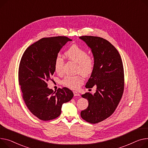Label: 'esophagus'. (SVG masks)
Returning <instances> with one entry per match:
<instances>
[{
	"label": "esophagus",
	"mask_w": 148,
	"mask_h": 148,
	"mask_svg": "<svg viewBox=\"0 0 148 148\" xmlns=\"http://www.w3.org/2000/svg\"><path fill=\"white\" fill-rule=\"evenodd\" d=\"M73 93H74V95L75 96H80V94L78 93L77 92L74 91V92H73Z\"/></svg>",
	"instance_id": "obj_1"
}]
</instances>
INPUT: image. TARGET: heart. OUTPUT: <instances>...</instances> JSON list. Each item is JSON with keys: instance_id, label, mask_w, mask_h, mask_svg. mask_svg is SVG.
Instances as JSON below:
<instances>
[{"instance_id": "obj_1", "label": "heart", "mask_w": 148, "mask_h": 148, "mask_svg": "<svg viewBox=\"0 0 148 148\" xmlns=\"http://www.w3.org/2000/svg\"><path fill=\"white\" fill-rule=\"evenodd\" d=\"M65 56L69 60L77 64V71L84 75H88L92 73L94 68V60L92 56L88 55L87 51L77 45H72L65 52ZM64 60L58 56L55 60L53 67L56 73H61L64 66ZM83 78L80 74L76 75H66L62 81L64 86L71 89H76L83 83Z\"/></svg>"}]
</instances>
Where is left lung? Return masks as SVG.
<instances>
[{"instance_id": "obj_1", "label": "left lung", "mask_w": 148, "mask_h": 148, "mask_svg": "<svg viewBox=\"0 0 148 148\" xmlns=\"http://www.w3.org/2000/svg\"><path fill=\"white\" fill-rule=\"evenodd\" d=\"M80 38L90 47L94 57V68L86 87H97L94 94L82 95L88 105L80 115L86 121L96 124L110 116L120 102L124 88L123 64L116 49L105 39L90 36Z\"/></svg>"}]
</instances>
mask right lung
Here are the masks:
<instances>
[{
	"label": "right lung",
	"instance_id": "1",
	"mask_svg": "<svg viewBox=\"0 0 148 148\" xmlns=\"http://www.w3.org/2000/svg\"><path fill=\"white\" fill-rule=\"evenodd\" d=\"M72 40L65 36L42 38L27 48L20 61L18 82L28 109L38 119L49 121L61 113L64 103L74 94L66 87L54 92L47 82L53 74L54 61L59 52Z\"/></svg>",
	"mask_w": 148,
	"mask_h": 148
}]
</instances>
